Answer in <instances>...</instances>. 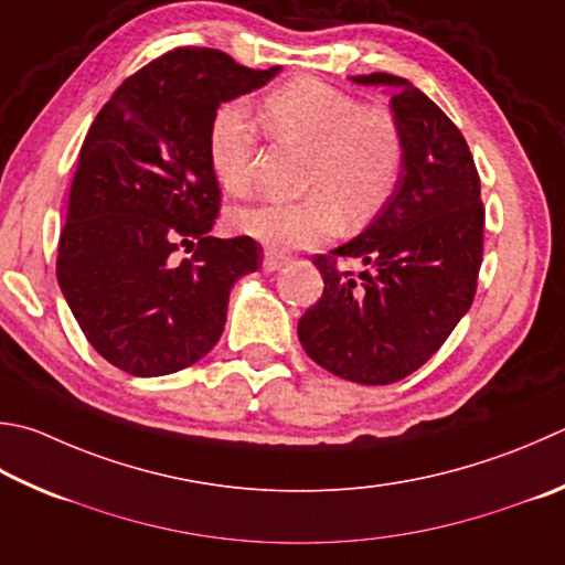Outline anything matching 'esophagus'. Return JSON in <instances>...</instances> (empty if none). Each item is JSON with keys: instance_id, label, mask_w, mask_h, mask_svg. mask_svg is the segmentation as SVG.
Returning <instances> with one entry per match:
<instances>
[{"instance_id": "esophagus-1", "label": "esophagus", "mask_w": 565, "mask_h": 565, "mask_svg": "<svg viewBox=\"0 0 565 565\" xmlns=\"http://www.w3.org/2000/svg\"><path fill=\"white\" fill-rule=\"evenodd\" d=\"M284 264H286V256L284 254L264 252V259H262V269L264 271H276V269H281Z\"/></svg>"}]
</instances>
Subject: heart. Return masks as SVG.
I'll return each instance as SVG.
<instances>
[{"label":"heart","instance_id":"heart-1","mask_svg":"<svg viewBox=\"0 0 565 565\" xmlns=\"http://www.w3.org/2000/svg\"><path fill=\"white\" fill-rule=\"evenodd\" d=\"M259 120L266 136L303 150L296 202H269L234 214L237 230L269 249H303L331 239L345 220L351 227L381 212L403 175L405 142L397 120L363 106L318 78H294L264 96ZM214 180L230 194L252 192L256 132L239 106H222L207 130Z\"/></svg>","mask_w":565,"mask_h":565}]
</instances>
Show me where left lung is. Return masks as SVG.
Listing matches in <instances>:
<instances>
[{
  "label": "left lung",
  "instance_id": "1",
  "mask_svg": "<svg viewBox=\"0 0 565 565\" xmlns=\"http://www.w3.org/2000/svg\"><path fill=\"white\" fill-rule=\"evenodd\" d=\"M353 81L395 88L405 166L361 237L313 256L323 294L301 316L299 341L328 373L390 385L425 365L475 301L484 204L467 140L435 100L383 71ZM343 260L366 269L355 277Z\"/></svg>",
  "mask_w": 565,
  "mask_h": 565
}]
</instances>
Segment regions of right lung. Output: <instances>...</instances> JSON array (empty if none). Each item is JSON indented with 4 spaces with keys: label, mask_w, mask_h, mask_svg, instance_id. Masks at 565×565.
<instances>
[{
    "label": "right lung",
    "mask_w": 565,
    "mask_h": 565,
    "mask_svg": "<svg viewBox=\"0 0 565 565\" xmlns=\"http://www.w3.org/2000/svg\"><path fill=\"white\" fill-rule=\"evenodd\" d=\"M276 74L217 49H172L122 81L90 126L56 276L88 343L120 371L198 363L220 341L234 281L259 269L252 237H210L222 192L207 130L220 104ZM180 248L191 256L178 260Z\"/></svg>",
    "instance_id": "1"
}]
</instances>
